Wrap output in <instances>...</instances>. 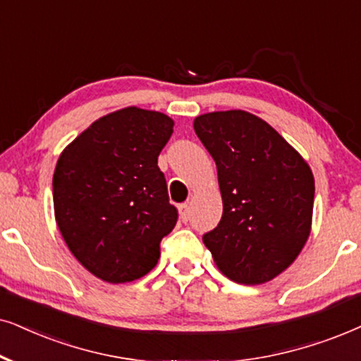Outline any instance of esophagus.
Here are the masks:
<instances>
[{
	"label": "esophagus",
	"mask_w": 361,
	"mask_h": 361,
	"mask_svg": "<svg viewBox=\"0 0 361 361\" xmlns=\"http://www.w3.org/2000/svg\"><path fill=\"white\" fill-rule=\"evenodd\" d=\"M180 218H181V221H183V223H186V221L190 219V208H188V204H180Z\"/></svg>",
	"instance_id": "34e87169"
}]
</instances>
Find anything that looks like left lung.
Returning <instances> with one entry per match:
<instances>
[{"mask_svg":"<svg viewBox=\"0 0 361 361\" xmlns=\"http://www.w3.org/2000/svg\"><path fill=\"white\" fill-rule=\"evenodd\" d=\"M218 168L223 216L203 234L216 266L233 282L264 284L286 271L310 234V168L271 125L244 110L195 118Z\"/></svg>","mask_w":361,"mask_h":361,"instance_id":"1","label":"left lung"}]
</instances>
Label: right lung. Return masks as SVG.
<instances>
[{
  "label": "right lung",
  "mask_w": 361,
  "mask_h": 361,
  "mask_svg": "<svg viewBox=\"0 0 361 361\" xmlns=\"http://www.w3.org/2000/svg\"><path fill=\"white\" fill-rule=\"evenodd\" d=\"M171 133L165 114L127 107L95 120L57 160V226L77 261L105 282L150 272L175 228L178 209L158 168Z\"/></svg>",
  "instance_id": "right-lung-1"
}]
</instances>
